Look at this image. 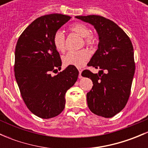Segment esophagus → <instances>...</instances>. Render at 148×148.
<instances>
[{
	"label": "esophagus",
	"mask_w": 148,
	"mask_h": 148,
	"mask_svg": "<svg viewBox=\"0 0 148 148\" xmlns=\"http://www.w3.org/2000/svg\"><path fill=\"white\" fill-rule=\"evenodd\" d=\"M79 79L82 78V69H79Z\"/></svg>",
	"instance_id": "1"
}]
</instances>
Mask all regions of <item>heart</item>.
Instances as JSON below:
<instances>
[{"instance_id": "obj_1", "label": "heart", "mask_w": 148, "mask_h": 148, "mask_svg": "<svg viewBox=\"0 0 148 148\" xmlns=\"http://www.w3.org/2000/svg\"><path fill=\"white\" fill-rule=\"evenodd\" d=\"M70 30L76 33L84 38L85 44L88 46H94L97 41V36L91 34L90 28L85 24L81 23H77L70 26ZM65 35L61 30H58L53 35V45L58 51L63 52L65 49ZM89 51L86 49H82L78 51H69L63 57V62L65 65L74 66L81 67L86 63L89 59Z\"/></svg>"}]
</instances>
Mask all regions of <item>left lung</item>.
Here are the masks:
<instances>
[{
  "label": "left lung",
  "mask_w": 148,
  "mask_h": 148,
  "mask_svg": "<svg viewBox=\"0 0 148 148\" xmlns=\"http://www.w3.org/2000/svg\"><path fill=\"white\" fill-rule=\"evenodd\" d=\"M75 18L94 26L99 36L98 49L88 63L99 69V72L84 70L82 73L93 82L86 94L88 107L97 115L112 117L123 110L130 95L135 69L132 42L110 19L97 15Z\"/></svg>",
  "instance_id": "1"
}]
</instances>
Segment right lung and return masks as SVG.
<instances>
[{
	"mask_svg": "<svg viewBox=\"0 0 148 148\" xmlns=\"http://www.w3.org/2000/svg\"><path fill=\"white\" fill-rule=\"evenodd\" d=\"M70 18L59 13L38 18L23 31L16 46L15 77L21 95L28 110L43 119L63 111L66 92L78 78L79 71L71 65L51 75L62 69L53 35Z\"/></svg>",
	"mask_w": 148,
	"mask_h": 148,
	"instance_id": "1",
	"label": "right lung"
}]
</instances>
